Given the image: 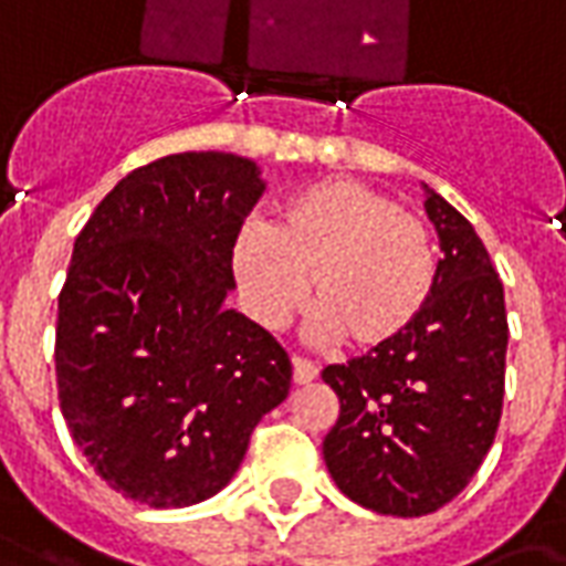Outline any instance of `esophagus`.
<instances>
[{
    "label": "esophagus",
    "instance_id": "obj_1",
    "mask_svg": "<svg viewBox=\"0 0 566 566\" xmlns=\"http://www.w3.org/2000/svg\"><path fill=\"white\" fill-rule=\"evenodd\" d=\"M318 379V367L306 360V357H294V381L296 385H308Z\"/></svg>",
    "mask_w": 566,
    "mask_h": 566
}]
</instances>
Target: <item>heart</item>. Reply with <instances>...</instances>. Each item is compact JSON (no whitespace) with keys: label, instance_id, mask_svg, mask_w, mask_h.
<instances>
[{"label":"heart","instance_id":"1","mask_svg":"<svg viewBox=\"0 0 566 566\" xmlns=\"http://www.w3.org/2000/svg\"><path fill=\"white\" fill-rule=\"evenodd\" d=\"M233 272L260 327H284L312 282L321 339L343 336L352 348H376L424 312L437 251L424 218L385 190L324 178L284 199L272 227L254 223L235 235Z\"/></svg>","mask_w":566,"mask_h":566}]
</instances>
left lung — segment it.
I'll return each mask as SVG.
<instances>
[{
    "instance_id": "8db88e82",
    "label": "left lung",
    "mask_w": 566,
    "mask_h": 566,
    "mask_svg": "<svg viewBox=\"0 0 566 566\" xmlns=\"http://www.w3.org/2000/svg\"><path fill=\"white\" fill-rule=\"evenodd\" d=\"M424 187L442 260L424 312L388 345L321 373L339 397L324 437L333 482L379 515L416 518L461 494L503 409L506 303L473 223Z\"/></svg>"
}]
</instances>
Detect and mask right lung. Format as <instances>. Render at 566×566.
Wrapping results in <instances>:
<instances>
[{
	"label": "right lung",
	"mask_w": 566,
	"mask_h": 566,
	"mask_svg": "<svg viewBox=\"0 0 566 566\" xmlns=\"http://www.w3.org/2000/svg\"><path fill=\"white\" fill-rule=\"evenodd\" d=\"M263 187L248 157L172 154L120 178L75 239L60 409L93 470L150 510L227 488L291 391L282 345L227 308L235 235Z\"/></svg>",
	"instance_id": "1"
}]
</instances>
